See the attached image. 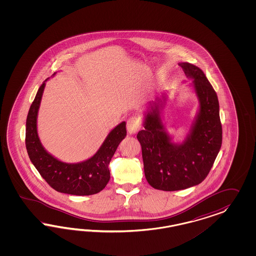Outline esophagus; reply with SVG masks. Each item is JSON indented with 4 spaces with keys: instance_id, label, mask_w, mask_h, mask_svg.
<instances>
[{
    "instance_id": "obj_1",
    "label": "esophagus",
    "mask_w": 256,
    "mask_h": 256,
    "mask_svg": "<svg viewBox=\"0 0 256 256\" xmlns=\"http://www.w3.org/2000/svg\"><path fill=\"white\" fill-rule=\"evenodd\" d=\"M142 128V122L138 116H132L126 121V130L130 134H136Z\"/></svg>"
}]
</instances>
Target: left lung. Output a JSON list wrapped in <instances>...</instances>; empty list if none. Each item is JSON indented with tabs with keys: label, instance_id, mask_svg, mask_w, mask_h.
Wrapping results in <instances>:
<instances>
[{
	"label": "left lung",
	"instance_id": "obj_1",
	"mask_svg": "<svg viewBox=\"0 0 256 256\" xmlns=\"http://www.w3.org/2000/svg\"><path fill=\"white\" fill-rule=\"evenodd\" d=\"M199 101V110L185 140L174 142L162 119L166 94L149 102L144 114V130L137 134L144 169L150 186L165 192L196 186L208 176L222 142L217 94L204 73L190 62H179Z\"/></svg>",
	"mask_w": 256,
	"mask_h": 256
}]
</instances>
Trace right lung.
Masks as SVG:
<instances>
[{
    "label": "right lung",
    "mask_w": 256,
    "mask_h": 256,
    "mask_svg": "<svg viewBox=\"0 0 256 256\" xmlns=\"http://www.w3.org/2000/svg\"><path fill=\"white\" fill-rule=\"evenodd\" d=\"M48 80L39 87L27 116L25 144L29 158L41 176L55 190L78 196L98 194L108 184L110 178L108 164L119 144L126 136V122L110 130L90 158L78 163L57 160L43 148L38 133V114Z\"/></svg>",
    "instance_id": "1"
}]
</instances>
